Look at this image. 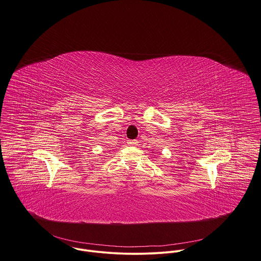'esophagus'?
I'll list each match as a JSON object with an SVG mask.
<instances>
[{"label":"esophagus","instance_id":"1","mask_svg":"<svg viewBox=\"0 0 261 261\" xmlns=\"http://www.w3.org/2000/svg\"><path fill=\"white\" fill-rule=\"evenodd\" d=\"M129 145H131V146H136L137 144H138V141L137 140H128V142H127Z\"/></svg>","mask_w":261,"mask_h":261}]
</instances>
